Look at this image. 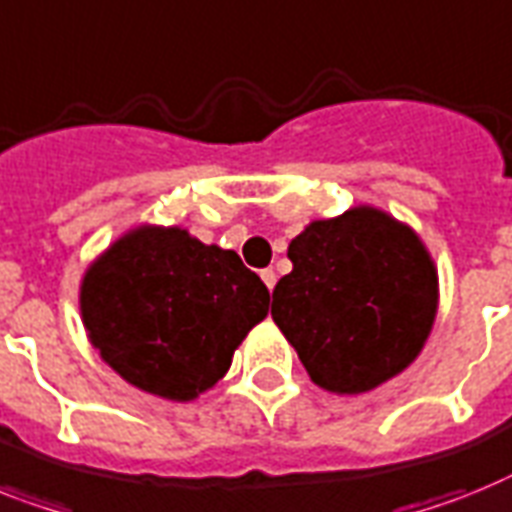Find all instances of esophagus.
Returning <instances> with one entry per match:
<instances>
[{
	"label": "esophagus",
	"instance_id": "34e87169",
	"mask_svg": "<svg viewBox=\"0 0 512 512\" xmlns=\"http://www.w3.org/2000/svg\"><path fill=\"white\" fill-rule=\"evenodd\" d=\"M260 278H263V281H265V286H268L270 292H273V286H276V270H273V268H265V270H260Z\"/></svg>",
	"mask_w": 512,
	"mask_h": 512
}]
</instances>
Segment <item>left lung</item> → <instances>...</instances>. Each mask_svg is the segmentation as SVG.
<instances>
[{
  "label": "left lung",
  "instance_id": "1",
  "mask_svg": "<svg viewBox=\"0 0 512 512\" xmlns=\"http://www.w3.org/2000/svg\"><path fill=\"white\" fill-rule=\"evenodd\" d=\"M289 260L270 315L326 392H371L423 350L439 286L413 228L376 207H352L313 220L292 239Z\"/></svg>",
  "mask_w": 512,
  "mask_h": 512
}]
</instances>
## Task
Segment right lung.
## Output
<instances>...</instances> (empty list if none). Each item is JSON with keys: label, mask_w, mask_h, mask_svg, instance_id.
I'll use <instances>...</instances> for the list:
<instances>
[{"label": "right lung", "mask_w": 512, "mask_h": 512, "mask_svg": "<svg viewBox=\"0 0 512 512\" xmlns=\"http://www.w3.org/2000/svg\"><path fill=\"white\" fill-rule=\"evenodd\" d=\"M268 286L234 249L184 228L139 226L86 270L81 315L91 344L128 384L189 402L231 368L268 315Z\"/></svg>", "instance_id": "1"}]
</instances>
